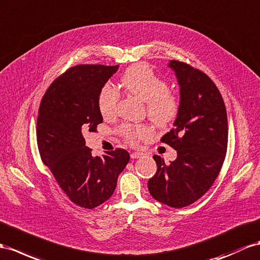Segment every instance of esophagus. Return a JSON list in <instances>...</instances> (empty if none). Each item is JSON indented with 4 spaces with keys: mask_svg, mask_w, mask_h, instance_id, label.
<instances>
[{
    "mask_svg": "<svg viewBox=\"0 0 260 260\" xmlns=\"http://www.w3.org/2000/svg\"><path fill=\"white\" fill-rule=\"evenodd\" d=\"M142 156H143V152H132V154H131V158H132V159L141 158Z\"/></svg>",
    "mask_w": 260,
    "mask_h": 260,
    "instance_id": "1",
    "label": "esophagus"
}]
</instances>
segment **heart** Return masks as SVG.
Masks as SVG:
<instances>
[{"mask_svg": "<svg viewBox=\"0 0 260 260\" xmlns=\"http://www.w3.org/2000/svg\"><path fill=\"white\" fill-rule=\"evenodd\" d=\"M121 83L131 94L145 101L146 113L158 126L165 127L178 117L180 99L176 93L168 90V82L158 76L150 66L137 63L129 67L123 73ZM118 101V92L111 84H105L98 98V108L101 115L104 118L114 116ZM118 132L132 145H136L139 141L152 135V128L148 124H123Z\"/></svg>", "mask_w": 260, "mask_h": 260, "instance_id": "1", "label": "heart"}]
</instances>
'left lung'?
Masks as SVG:
<instances>
[{
  "mask_svg": "<svg viewBox=\"0 0 260 260\" xmlns=\"http://www.w3.org/2000/svg\"><path fill=\"white\" fill-rule=\"evenodd\" d=\"M180 85V112L175 127L160 141L177 150L169 165L155 155L157 171L148 180L151 197L171 208H184L206 193L217 178L228 150L229 127L223 98L201 70L170 60Z\"/></svg>",
  "mask_w": 260,
  "mask_h": 260,
  "instance_id": "1",
  "label": "left lung"
}]
</instances>
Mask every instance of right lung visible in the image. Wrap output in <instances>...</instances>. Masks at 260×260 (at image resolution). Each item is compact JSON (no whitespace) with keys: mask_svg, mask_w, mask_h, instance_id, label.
Instances as JSON below:
<instances>
[{"mask_svg":"<svg viewBox=\"0 0 260 260\" xmlns=\"http://www.w3.org/2000/svg\"><path fill=\"white\" fill-rule=\"evenodd\" d=\"M117 66L78 64L52 82L42 99L37 117V145L43 162L72 203L94 209L114 192L117 177L129 161L125 149L92 156L82 131L95 132L103 117L99 93Z\"/></svg>","mask_w":260,"mask_h":260,"instance_id":"right-lung-1","label":"right lung"}]
</instances>
